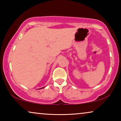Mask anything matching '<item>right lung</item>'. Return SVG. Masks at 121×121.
Instances as JSON below:
<instances>
[{"mask_svg": "<svg viewBox=\"0 0 121 121\" xmlns=\"http://www.w3.org/2000/svg\"><path fill=\"white\" fill-rule=\"evenodd\" d=\"M43 87H42V88H41V89H42V88H43Z\"/></svg>", "mask_w": 121, "mask_h": 121, "instance_id": "1", "label": "right lung"}]
</instances>
